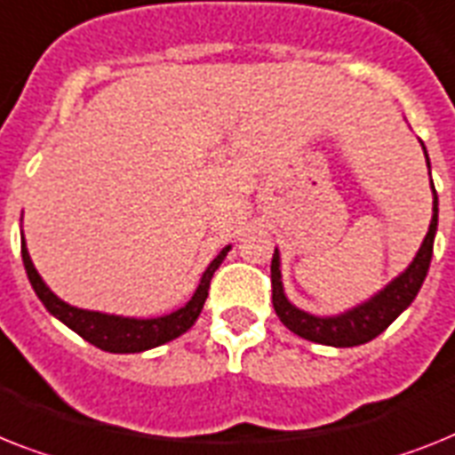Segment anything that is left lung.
<instances>
[{
	"instance_id": "obj_1",
	"label": "left lung",
	"mask_w": 455,
	"mask_h": 455,
	"mask_svg": "<svg viewBox=\"0 0 455 455\" xmlns=\"http://www.w3.org/2000/svg\"><path fill=\"white\" fill-rule=\"evenodd\" d=\"M423 144V142H420ZM426 154L427 168H430V158ZM432 182V180H430ZM437 191L432 187V221L427 228L423 245L409 264L404 273H400L390 285L383 287L379 294L364 301V304L341 313V315L320 317L311 313L301 311L297 306H291L283 290V278H280V254L278 250L273 252L271 259V287H273V308L278 313L280 323L285 324L287 330L299 334L301 339H308L313 343H323V346H334V348H350V346H362V343L371 341L376 336L386 331L390 324L397 320L402 311H407L420 285L427 275L432 259V245H435V234H437Z\"/></svg>"
}]
</instances>
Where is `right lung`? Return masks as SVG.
I'll list each match as a JSON object with an SVG mask.
<instances>
[{
  "mask_svg": "<svg viewBox=\"0 0 455 455\" xmlns=\"http://www.w3.org/2000/svg\"><path fill=\"white\" fill-rule=\"evenodd\" d=\"M231 245H227L217 254L215 259L210 261V266L203 273L201 283L196 287L194 297L187 301V306L177 308L175 313L164 317H149V320H138V317H121V315H107V313L98 311H84L76 306L65 304L62 299H58L53 291L48 290V285L42 280V275L36 273L35 264L29 259L28 247H25V238L20 243V254H23L25 271L32 283V290L36 291V297L42 299V304L46 306V311L55 315L60 323H65L72 331L86 339L88 343H93L95 348L107 350V353H142V350L156 348L164 343L172 341L177 336H182L184 331L191 330V324L198 320L203 311V304L208 299L210 280L224 261Z\"/></svg>",
  "mask_w": 455,
  "mask_h": 455,
  "instance_id": "right-lung-1",
  "label": "right lung"
}]
</instances>
